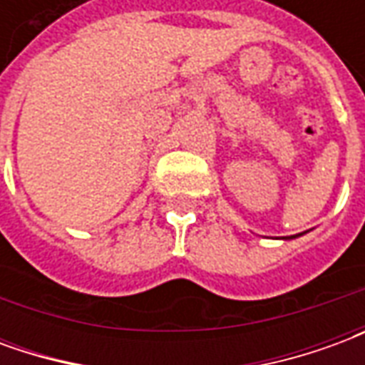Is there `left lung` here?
Instances as JSON below:
<instances>
[{"label": "left lung", "instance_id": "left-lung-1", "mask_svg": "<svg viewBox=\"0 0 365 365\" xmlns=\"http://www.w3.org/2000/svg\"><path fill=\"white\" fill-rule=\"evenodd\" d=\"M283 238H285V240H289V238H295V237H283Z\"/></svg>", "mask_w": 365, "mask_h": 365}]
</instances>
